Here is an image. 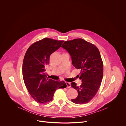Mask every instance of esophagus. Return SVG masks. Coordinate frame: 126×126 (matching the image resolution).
<instances>
[{"mask_svg":"<svg viewBox=\"0 0 126 126\" xmlns=\"http://www.w3.org/2000/svg\"><path fill=\"white\" fill-rule=\"evenodd\" d=\"M66 84L67 88H70L71 87V83L70 82H66Z\"/></svg>","mask_w":126,"mask_h":126,"instance_id":"1","label":"esophagus"}]
</instances>
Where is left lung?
<instances>
[{"instance_id": "obj_1", "label": "left lung", "mask_w": 126, "mask_h": 126, "mask_svg": "<svg viewBox=\"0 0 126 126\" xmlns=\"http://www.w3.org/2000/svg\"><path fill=\"white\" fill-rule=\"evenodd\" d=\"M62 47L69 53L75 68L81 70V85L78 86L74 82L71 83L78 93L77 98L71 101L78 104L87 103L97 93L103 78V63L99 50L81 38L66 41Z\"/></svg>"}]
</instances>
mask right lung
<instances>
[{
    "label": "right lung",
    "mask_w": 126,
    "mask_h": 126,
    "mask_svg": "<svg viewBox=\"0 0 126 126\" xmlns=\"http://www.w3.org/2000/svg\"><path fill=\"white\" fill-rule=\"evenodd\" d=\"M64 41L45 38L32 44L25 53L22 65L24 82L31 96L38 103L49 102L57 89L67 87L64 81L47 78L45 72L51 54Z\"/></svg>",
    "instance_id": "right-lung-1"
}]
</instances>
